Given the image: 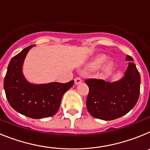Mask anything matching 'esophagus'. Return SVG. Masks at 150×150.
Here are the masks:
<instances>
[{
    "label": "esophagus",
    "instance_id": "34e87169",
    "mask_svg": "<svg viewBox=\"0 0 150 150\" xmlns=\"http://www.w3.org/2000/svg\"><path fill=\"white\" fill-rule=\"evenodd\" d=\"M74 81H75V84L77 85V84H79V83H81L82 82H83V79H82L80 77H76L75 78V79H74Z\"/></svg>",
    "mask_w": 150,
    "mask_h": 150
}]
</instances>
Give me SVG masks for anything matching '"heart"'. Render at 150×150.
Here are the masks:
<instances>
[{
  "label": "heart",
  "instance_id": "obj_1",
  "mask_svg": "<svg viewBox=\"0 0 150 150\" xmlns=\"http://www.w3.org/2000/svg\"><path fill=\"white\" fill-rule=\"evenodd\" d=\"M101 61H102V59H98V60L96 61V62H94V64H93L94 67H98V66L100 65V62H101Z\"/></svg>",
  "mask_w": 150,
  "mask_h": 150
}]
</instances>
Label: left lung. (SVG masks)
<instances>
[{"label":"left lung","mask_w":150,"mask_h":150,"mask_svg":"<svg viewBox=\"0 0 150 150\" xmlns=\"http://www.w3.org/2000/svg\"><path fill=\"white\" fill-rule=\"evenodd\" d=\"M126 60L133 59L127 55ZM128 64L120 81L111 83L103 79H86L89 88L86 107L91 116L107 121L115 120L128 113L137 104L140 76L134 64L130 62Z\"/></svg>","instance_id":"8db88e82"}]
</instances>
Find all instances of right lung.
<instances>
[{"instance_id":"right-lung-1","label":"right lung","mask_w":150,"mask_h":150,"mask_svg":"<svg viewBox=\"0 0 150 150\" xmlns=\"http://www.w3.org/2000/svg\"><path fill=\"white\" fill-rule=\"evenodd\" d=\"M33 45L13 57L7 67L4 82L6 97L10 106L21 114L32 119L52 116L58 112L61 100L74 81L67 83L30 84L22 72L23 61Z\"/></svg>"}]
</instances>
